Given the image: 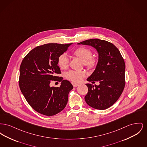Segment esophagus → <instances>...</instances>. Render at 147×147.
<instances>
[{
	"instance_id": "34e87169",
	"label": "esophagus",
	"mask_w": 147,
	"mask_h": 147,
	"mask_svg": "<svg viewBox=\"0 0 147 147\" xmlns=\"http://www.w3.org/2000/svg\"><path fill=\"white\" fill-rule=\"evenodd\" d=\"M72 85H73V86L74 88H76L78 86H79V84H76V83H72Z\"/></svg>"
}]
</instances>
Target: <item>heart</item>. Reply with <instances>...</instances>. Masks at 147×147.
I'll return each instance as SVG.
<instances>
[{
  "label": "heart",
  "instance_id": "heart-1",
  "mask_svg": "<svg viewBox=\"0 0 147 147\" xmlns=\"http://www.w3.org/2000/svg\"><path fill=\"white\" fill-rule=\"evenodd\" d=\"M73 54L80 58L84 63V65L89 68L94 67L96 64V60L92 57L90 49L86 47H80L73 52ZM69 59L66 54H62L58 58V64L62 69H66L69 65ZM86 72L83 70L68 71L66 73L65 77L68 80L74 83H79L83 77L86 76Z\"/></svg>",
  "mask_w": 147,
  "mask_h": 147
}]
</instances>
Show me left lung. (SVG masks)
<instances>
[{"label": "left lung", "instance_id": "1", "mask_svg": "<svg viewBox=\"0 0 147 147\" xmlns=\"http://www.w3.org/2000/svg\"><path fill=\"white\" fill-rule=\"evenodd\" d=\"M91 46L98 51L96 68L87 79L98 81V85L86 84L88 92L85 96L86 104L98 110H105L114 104L122 94L125 85V63L118 49L111 42L90 39L78 43Z\"/></svg>", "mask_w": 147, "mask_h": 147}]
</instances>
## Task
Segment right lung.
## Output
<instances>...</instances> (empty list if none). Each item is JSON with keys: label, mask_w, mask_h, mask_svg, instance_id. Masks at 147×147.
Here are the masks:
<instances>
[{"label": "right lung", "mask_w": 147, "mask_h": 147, "mask_svg": "<svg viewBox=\"0 0 147 147\" xmlns=\"http://www.w3.org/2000/svg\"><path fill=\"white\" fill-rule=\"evenodd\" d=\"M72 43H47L32 49L24 57L20 67L21 91L36 111L51 116L66 106L68 94L73 88L70 82L56 76L61 74L58 58ZM52 81H62L59 87H51Z\"/></svg>", "instance_id": "1"}]
</instances>
